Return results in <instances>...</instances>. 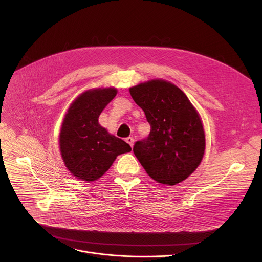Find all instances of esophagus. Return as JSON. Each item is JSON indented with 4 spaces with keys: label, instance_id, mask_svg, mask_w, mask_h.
Returning a JSON list of instances; mask_svg holds the SVG:
<instances>
[{
    "label": "esophagus",
    "instance_id": "obj_1",
    "mask_svg": "<svg viewBox=\"0 0 262 262\" xmlns=\"http://www.w3.org/2000/svg\"><path fill=\"white\" fill-rule=\"evenodd\" d=\"M125 141L130 145V147H133V146H134L135 140H134V138H133V137H128V138H126V139H125Z\"/></svg>",
    "mask_w": 262,
    "mask_h": 262
}]
</instances>
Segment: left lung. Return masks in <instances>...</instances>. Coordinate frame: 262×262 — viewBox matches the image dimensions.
<instances>
[{
    "mask_svg": "<svg viewBox=\"0 0 262 262\" xmlns=\"http://www.w3.org/2000/svg\"><path fill=\"white\" fill-rule=\"evenodd\" d=\"M129 93L151 126L149 136L136 142V157L158 183L172 186L184 181L205 153V132L198 111L179 87L165 80L140 83Z\"/></svg>",
    "mask_w": 262,
    "mask_h": 262,
    "instance_id": "1",
    "label": "left lung"
}]
</instances>
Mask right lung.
Wrapping results in <instances>:
<instances>
[{
  "mask_svg": "<svg viewBox=\"0 0 262 262\" xmlns=\"http://www.w3.org/2000/svg\"><path fill=\"white\" fill-rule=\"evenodd\" d=\"M116 94L114 87L87 91L64 115L59 134L60 154L71 173L82 181L98 180L118 155L132 151L127 143L99 123L100 114Z\"/></svg>",
  "mask_w": 262,
  "mask_h": 262,
  "instance_id": "1",
  "label": "right lung"
}]
</instances>
